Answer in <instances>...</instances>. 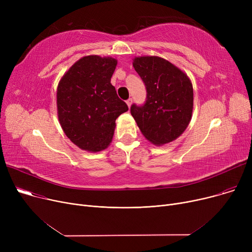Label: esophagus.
<instances>
[{
    "instance_id": "obj_1",
    "label": "esophagus",
    "mask_w": 252,
    "mask_h": 252,
    "mask_svg": "<svg viewBox=\"0 0 252 252\" xmlns=\"http://www.w3.org/2000/svg\"><path fill=\"white\" fill-rule=\"evenodd\" d=\"M131 103H133V99H131V98H129V99H127V100H126V104H127L128 107H130Z\"/></svg>"
}]
</instances>
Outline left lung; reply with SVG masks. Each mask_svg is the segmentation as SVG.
<instances>
[{
	"label": "left lung",
	"mask_w": 252,
	"mask_h": 252,
	"mask_svg": "<svg viewBox=\"0 0 252 252\" xmlns=\"http://www.w3.org/2000/svg\"><path fill=\"white\" fill-rule=\"evenodd\" d=\"M134 68L146 88V101L133 104L130 113L148 141L163 145L187 128L193 111L189 77L170 62L156 56L137 57Z\"/></svg>",
	"instance_id": "left-lung-1"
}]
</instances>
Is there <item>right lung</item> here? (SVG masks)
<instances>
[{
  "instance_id": "right-lung-1",
  "label": "right lung",
  "mask_w": 252,
  "mask_h": 252,
  "mask_svg": "<svg viewBox=\"0 0 252 252\" xmlns=\"http://www.w3.org/2000/svg\"><path fill=\"white\" fill-rule=\"evenodd\" d=\"M116 64L109 57H84L71 66L58 85L60 125L81 149L97 152L107 147L116 118L128 110L110 83Z\"/></svg>"
}]
</instances>
